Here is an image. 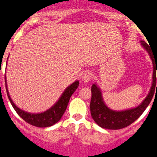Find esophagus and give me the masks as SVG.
Masks as SVG:
<instances>
[{"mask_svg":"<svg viewBox=\"0 0 157 157\" xmlns=\"http://www.w3.org/2000/svg\"><path fill=\"white\" fill-rule=\"evenodd\" d=\"M82 80L85 82H89V81H91V73H90V72H85L82 75Z\"/></svg>","mask_w":157,"mask_h":157,"instance_id":"esophagus-1","label":"esophagus"}]
</instances>
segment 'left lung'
Listing matches in <instances>:
<instances>
[{"instance_id": "8db88e82", "label": "left lung", "mask_w": 157, "mask_h": 157, "mask_svg": "<svg viewBox=\"0 0 157 157\" xmlns=\"http://www.w3.org/2000/svg\"><path fill=\"white\" fill-rule=\"evenodd\" d=\"M143 48L147 52L153 64V74H152V83L148 94L142 102L136 107L127 109L124 110H114L105 105L103 100L102 94L100 87L96 83L92 85V98L90 101V112L94 122L99 127L109 130H118L124 128L133 123L140 116L144 113L146 108L151 102L153 98L154 93L157 92L156 73H157V57L153 56L150 47L147 43L141 40ZM157 89H155V87Z\"/></svg>"}]
</instances>
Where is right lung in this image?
Returning a JSON list of instances; mask_svg holds the SVG:
<instances>
[{
	"label": "right lung",
	"mask_w": 157,
	"mask_h": 157,
	"mask_svg": "<svg viewBox=\"0 0 157 157\" xmlns=\"http://www.w3.org/2000/svg\"><path fill=\"white\" fill-rule=\"evenodd\" d=\"M5 80H6L7 96H8L10 103L12 104L13 107L15 109V111L26 123L38 127H51V126L56 124L60 120V118H62V116L64 114V112L67 109L70 98L72 95V94L76 91V89L78 88L79 85V81H76L75 82L71 84L68 87L66 88L60 98H59V100L55 103L54 105H52V107L47 109L46 111L42 112V113L34 114V113L24 111L15 105L14 102L13 101V100L10 98V94H9L7 83H6V76H5Z\"/></svg>",
	"instance_id": "obj_1"
}]
</instances>
